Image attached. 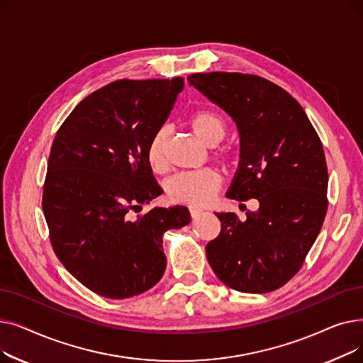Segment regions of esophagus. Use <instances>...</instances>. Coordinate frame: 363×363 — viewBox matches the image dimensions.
<instances>
[{
    "label": "esophagus",
    "instance_id": "obj_1",
    "mask_svg": "<svg viewBox=\"0 0 363 363\" xmlns=\"http://www.w3.org/2000/svg\"><path fill=\"white\" fill-rule=\"evenodd\" d=\"M188 211H189V215H191V218H197V216H200L203 213L201 208L196 207V206H189Z\"/></svg>",
    "mask_w": 363,
    "mask_h": 363
}]
</instances>
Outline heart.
Listing matches in <instances>:
<instances>
[{
  "instance_id": "heart-1",
  "label": "heart",
  "mask_w": 363,
  "mask_h": 363,
  "mask_svg": "<svg viewBox=\"0 0 363 363\" xmlns=\"http://www.w3.org/2000/svg\"><path fill=\"white\" fill-rule=\"evenodd\" d=\"M188 125L196 135L207 145H216L226 135V122L219 113L213 110H197L189 114ZM166 128L152 133L145 147V160L152 172L166 169ZM215 157L223 163L233 160V150L220 147L215 151ZM222 184L220 174L213 167H206L194 172H182L172 177L166 182L167 197L174 203L203 206L211 201Z\"/></svg>"
}]
</instances>
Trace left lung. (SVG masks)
Returning a JSON list of instances; mask_svg holds the SVG:
<instances>
[{
  "label": "left lung",
  "mask_w": 363,
  "mask_h": 363,
  "mask_svg": "<svg viewBox=\"0 0 363 363\" xmlns=\"http://www.w3.org/2000/svg\"><path fill=\"white\" fill-rule=\"evenodd\" d=\"M188 82L238 126L241 160L226 197L259 201L244 222L216 213L220 233L206 245L207 260L228 287L274 291L300 271L327 215L320 138L296 99L257 74L194 73Z\"/></svg>",
  "instance_id": "left-lung-1"
}]
</instances>
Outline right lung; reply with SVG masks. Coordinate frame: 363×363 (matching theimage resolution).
Masks as SVG:
<instances>
[{
    "label": "right lung",
    "mask_w": 363,
    "mask_h": 363,
    "mask_svg": "<svg viewBox=\"0 0 363 363\" xmlns=\"http://www.w3.org/2000/svg\"><path fill=\"white\" fill-rule=\"evenodd\" d=\"M184 88L182 78L114 81L84 99L55 133L43 191L52 250L86 289L138 296L166 269L163 234L189 223L188 208L141 204L163 193L145 147Z\"/></svg>",
    "instance_id": "right-lung-1"
}]
</instances>
